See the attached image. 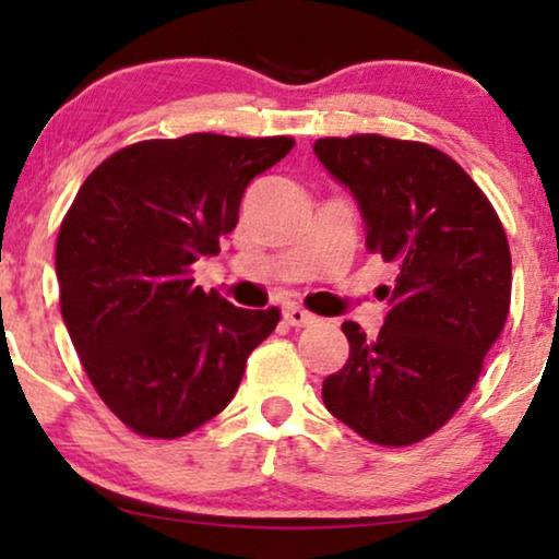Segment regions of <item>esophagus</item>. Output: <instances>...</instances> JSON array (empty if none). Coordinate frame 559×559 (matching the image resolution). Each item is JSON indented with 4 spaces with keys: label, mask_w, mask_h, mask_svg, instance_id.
Here are the masks:
<instances>
[{
    "label": "esophagus",
    "mask_w": 559,
    "mask_h": 559,
    "mask_svg": "<svg viewBox=\"0 0 559 559\" xmlns=\"http://www.w3.org/2000/svg\"><path fill=\"white\" fill-rule=\"evenodd\" d=\"M282 316H285L287 323L295 325V328H305V325L316 323V316H312V312H308L305 308H300V305H287V308L282 310Z\"/></svg>",
    "instance_id": "1"
}]
</instances>
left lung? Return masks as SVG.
Wrapping results in <instances>:
<instances>
[{
	"label": "left lung",
	"instance_id": "1",
	"mask_svg": "<svg viewBox=\"0 0 559 559\" xmlns=\"http://www.w3.org/2000/svg\"><path fill=\"white\" fill-rule=\"evenodd\" d=\"M312 150L354 193L366 249L396 266L377 338L343 323L350 354L323 381V402L369 442L412 445L461 409L503 331L507 234L484 190L430 144L354 134L323 136Z\"/></svg>",
	"mask_w": 559,
	"mask_h": 559
}]
</instances>
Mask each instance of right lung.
<instances>
[{
    "label": "right lung",
    "instance_id": "right-lung-1",
    "mask_svg": "<svg viewBox=\"0 0 559 559\" xmlns=\"http://www.w3.org/2000/svg\"><path fill=\"white\" fill-rule=\"evenodd\" d=\"M293 136L188 134L129 144L83 182L58 231L60 312L106 407L144 438L193 432L234 400L280 310L193 285L239 224L243 190Z\"/></svg>",
    "mask_w": 559,
    "mask_h": 559
}]
</instances>
